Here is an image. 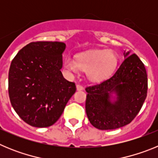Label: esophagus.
I'll use <instances>...</instances> for the list:
<instances>
[{
  "mask_svg": "<svg viewBox=\"0 0 158 158\" xmlns=\"http://www.w3.org/2000/svg\"><path fill=\"white\" fill-rule=\"evenodd\" d=\"M83 86L81 85H77V90H78V91H81V90H83Z\"/></svg>",
  "mask_w": 158,
  "mask_h": 158,
  "instance_id": "obj_1",
  "label": "esophagus"
}]
</instances>
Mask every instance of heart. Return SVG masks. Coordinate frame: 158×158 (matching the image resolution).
Here are the masks:
<instances>
[{"instance_id":"1","label":"heart","mask_w":158,"mask_h":158,"mask_svg":"<svg viewBox=\"0 0 158 158\" xmlns=\"http://www.w3.org/2000/svg\"><path fill=\"white\" fill-rule=\"evenodd\" d=\"M117 65V57L111 51H95L79 54L77 61L70 56L65 59V66L73 73L86 71L88 78L100 81L109 76Z\"/></svg>"}]
</instances>
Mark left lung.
<instances>
[{
    "label": "left lung",
    "instance_id": "left-lung-1",
    "mask_svg": "<svg viewBox=\"0 0 158 158\" xmlns=\"http://www.w3.org/2000/svg\"><path fill=\"white\" fill-rule=\"evenodd\" d=\"M123 56L125 59L112 76L85 89L86 114L99 130H114L129 124L146 98L148 79L144 64L129 51H124Z\"/></svg>",
    "mask_w": 158,
    "mask_h": 158
}]
</instances>
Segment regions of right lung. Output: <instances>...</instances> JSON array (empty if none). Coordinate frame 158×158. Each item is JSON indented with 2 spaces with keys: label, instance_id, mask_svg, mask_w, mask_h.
<instances>
[{
  "label": "right lung",
  "instance_id": "add662e5",
  "mask_svg": "<svg viewBox=\"0 0 158 158\" xmlns=\"http://www.w3.org/2000/svg\"><path fill=\"white\" fill-rule=\"evenodd\" d=\"M65 44L32 42L17 53L8 72V95L12 107L27 124L47 127L56 123L76 92L61 69Z\"/></svg>",
  "mask_w": 158,
  "mask_h": 158
}]
</instances>
